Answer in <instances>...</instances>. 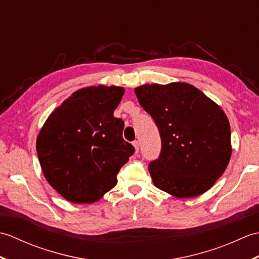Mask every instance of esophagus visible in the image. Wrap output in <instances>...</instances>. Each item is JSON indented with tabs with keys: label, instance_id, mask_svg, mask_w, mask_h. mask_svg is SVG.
<instances>
[{
	"label": "esophagus",
	"instance_id": "obj_1",
	"mask_svg": "<svg viewBox=\"0 0 259 259\" xmlns=\"http://www.w3.org/2000/svg\"><path fill=\"white\" fill-rule=\"evenodd\" d=\"M133 145H134V147H135L136 152H138V151H139V141H138V140L134 141V142H133Z\"/></svg>",
	"mask_w": 259,
	"mask_h": 259
}]
</instances>
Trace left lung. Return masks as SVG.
I'll list each match as a JSON object with an SVG mask.
<instances>
[{
	"mask_svg": "<svg viewBox=\"0 0 259 259\" xmlns=\"http://www.w3.org/2000/svg\"><path fill=\"white\" fill-rule=\"evenodd\" d=\"M135 93L161 138L160 155L148 167L155 186L178 198L210 189L232 156L230 124L222 108L186 82L144 84Z\"/></svg>",
	"mask_w": 259,
	"mask_h": 259,
	"instance_id": "1",
	"label": "left lung"
}]
</instances>
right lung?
<instances>
[{"label":"right lung","mask_w":259,"mask_h":259,"mask_svg":"<svg viewBox=\"0 0 259 259\" xmlns=\"http://www.w3.org/2000/svg\"><path fill=\"white\" fill-rule=\"evenodd\" d=\"M121 87H88L73 92L43 124L36 152L48 183L68 201L92 203L117 185V174L134 146L123 140L122 119L113 111Z\"/></svg>","instance_id":"1"}]
</instances>
